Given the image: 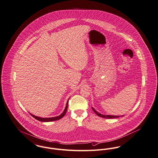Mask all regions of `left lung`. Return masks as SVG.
I'll use <instances>...</instances> for the list:
<instances>
[{
  "label": "left lung",
  "instance_id": "obj_1",
  "mask_svg": "<svg viewBox=\"0 0 158 158\" xmlns=\"http://www.w3.org/2000/svg\"><path fill=\"white\" fill-rule=\"evenodd\" d=\"M93 109V111H94L97 115H98V116L100 117H102V118H106V119H113V118H118L119 117H120V116H113V115H104L102 114L101 113H99L98 112L96 111L93 107H92Z\"/></svg>",
  "mask_w": 158,
  "mask_h": 158
}]
</instances>
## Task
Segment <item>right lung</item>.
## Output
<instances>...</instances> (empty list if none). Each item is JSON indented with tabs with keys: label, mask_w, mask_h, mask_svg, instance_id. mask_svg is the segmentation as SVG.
<instances>
[{
	"label": "right lung",
	"mask_w": 158,
	"mask_h": 158,
	"mask_svg": "<svg viewBox=\"0 0 158 158\" xmlns=\"http://www.w3.org/2000/svg\"><path fill=\"white\" fill-rule=\"evenodd\" d=\"M68 102H69V100L67 102L66 104V106H65V109L64 111L58 116H56V117H54V118H40V117H38V116H36L31 113H30L34 118H35L36 119H37L38 121H41V122H52V121H56V120H59L60 119H61L62 118H63V116H64L66 113V111L67 110V107H68Z\"/></svg>",
	"instance_id": "add662e5"
}]
</instances>
